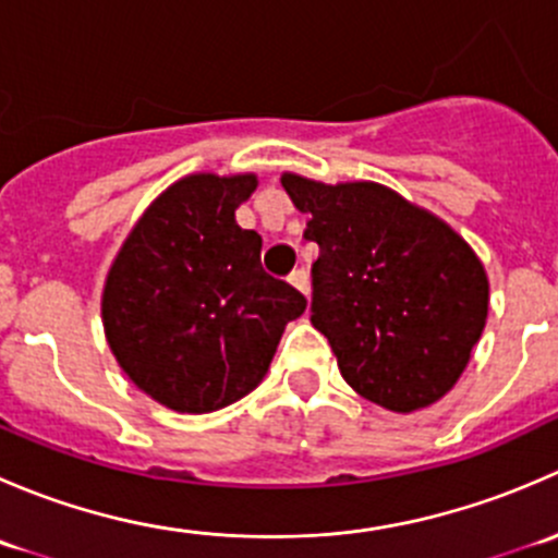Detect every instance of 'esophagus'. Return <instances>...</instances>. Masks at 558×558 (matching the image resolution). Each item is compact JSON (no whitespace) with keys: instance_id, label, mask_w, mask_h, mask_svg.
Listing matches in <instances>:
<instances>
[{"instance_id":"1","label":"esophagus","mask_w":558,"mask_h":558,"mask_svg":"<svg viewBox=\"0 0 558 558\" xmlns=\"http://www.w3.org/2000/svg\"><path fill=\"white\" fill-rule=\"evenodd\" d=\"M289 283L294 286V289H300L302 294H311V278H307L305 269H294V272L289 275Z\"/></svg>"}]
</instances>
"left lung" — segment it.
I'll return each mask as SVG.
<instances>
[{"instance_id":"8db88e82","label":"left lung","mask_w":558,"mask_h":558,"mask_svg":"<svg viewBox=\"0 0 558 558\" xmlns=\"http://www.w3.org/2000/svg\"><path fill=\"white\" fill-rule=\"evenodd\" d=\"M318 243L313 326L345 384L393 413L446 397L488 315V275L442 218L373 180L280 178Z\"/></svg>"}]
</instances>
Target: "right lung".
<instances>
[{"label": "right lung", "mask_w": 558, "mask_h": 558, "mask_svg": "<svg viewBox=\"0 0 558 558\" xmlns=\"http://www.w3.org/2000/svg\"><path fill=\"white\" fill-rule=\"evenodd\" d=\"M258 178L194 172L140 216L107 269L102 324L118 367L174 413H213L264 380L294 286L262 269V238L234 210Z\"/></svg>", "instance_id": "obj_1"}]
</instances>
